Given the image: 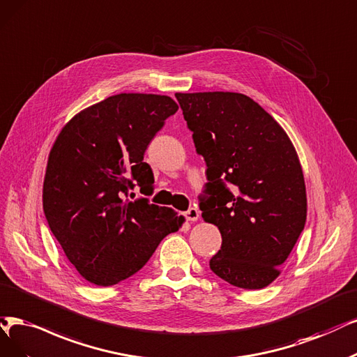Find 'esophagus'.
Wrapping results in <instances>:
<instances>
[{"instance_id":"obj_1","label":"esophagus","mask_w":357,"mask_h":357,"mask_svg":"<svg viewBox=\"0 0 357 357\" xmlns=\"http://www.w3.org/2000/svg\"><path fill=\"white\" fill-rule=\"evenodd\" d=\"M183 216H185L188 220H191V222H195V220H199V218H200V212H199V208H195V207H190L185 213H183Z\"/></svg>"}]
</instances>
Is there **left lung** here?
<instances>
[{
    "label": "left lung",
    "instance_id": "left-lung-1",
    "mask_svg": "<svg viewBox=\"0 0 357 357\" xmlns=\"http://www.w3.org/2000/svg\"><path fill=\"white\" fill-rule=\"evenodd\" d=\"M175 97L207 166L202 216L222 235L210 269L234 287L265 288L278 278L306 223V185L294 145L244 94Z\"/></svg>",
    "mask_w": 357,
    "mask_h": 357
}]
</instances>
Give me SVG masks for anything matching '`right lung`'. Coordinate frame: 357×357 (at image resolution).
I'll list each match as a JSON object with an SVG mask.
<instances>
[{
	"mask_svg": "<svg viewBox=\"0 0 357 357\" xmlns=\"http://www.w3.org/2000/svg\"><path fill=\"white\" fill-rule=\"evenodd\" d=\"M167 96L117 94L77 113L50 151L43 190L48 227L88 282L109 287L137 273L183 223L174 208L129 202L153 192L144 153L175 114Z\"/></svg>",
	"mask_w": 357,
	"mask_h": 357,
	"instance_id": "right-lung-1",
	"label": "right lung"
}]
</instances>
